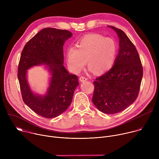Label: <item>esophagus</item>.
I'll return each instance as SVG.
<instances>
[{"instance_id": "obj_1", "label": "esophagus", "mask_w": 159, "mask_h": 159, "mask_svg": "<svg viewBox=\"0 0 159 159\" xmlns=\"http://www.w3.org/2000/svg\"><path fill=\"white\" fill-rule=\"evenodd\" d=\"M79 80H80V82H84V81L87 80V78H86V77H85L84 76H81V77H80Z\"/></svg>"}]
</instances>
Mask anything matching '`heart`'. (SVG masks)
<instances>
[{"mask_svg": "<svg viewBox=\"0 0 159 159\" xmlns=\"http://www.w3.org/2000/svg\"><path fill=\"white\" fill-rule=\"evenodd\" d=\"M75 46L68 48L65 53L68 66L74 73L84 69L86 60L90 70L95 74L106 72L114 63L118 50L114 39L99 34L84 36L77 41Z\"/></svg>", "mask_w": 159, "mask_h": 159, "instance_id": "obj_1", "label": "heart"}]
</instances>
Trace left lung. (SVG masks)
Instances as JSON below:
<instances>
[{
	"label": "left lung",
	"mask_w": 159,
	"mask_h": 159,
	"mask_svg": "<svg viewBox=\"0 0 159 159\" xmlns=\"http://www.w3.org/2000/svg\"><path fill=\"white\" fill-rule=\"evenodd\" d=\"M119 38V52L114 65L93 82V102L105 114L124 111L137 99L143 77V67L134 45L120 29L109 26Z\"/></svg>",
	"instance_id": "8db88e82"
}]
</instances>
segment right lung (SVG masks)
Here are the masks:
<instances>
[{
	"label": "right lung",
	"instance_id": "obj_1",
	"mask_svg": "<svg viewBox=\"0 0 159 159\" xmlns=\"http://www.w3.org/2000/svg\"><path fill=\"white\" fill-rule=\"evenodd\" d=\"M72 35L67 30L44 28L27 42L22 51L17 77L22 100L44 118H55L65 111L79 84L77 76L70 74L63 65V44ZM41 64H47L52 74L48 93L43 97L31 91L26 79V70Z\"/></svg>",
	"mask_w": 159,
	"mask_h": 159
}]
</instances>
